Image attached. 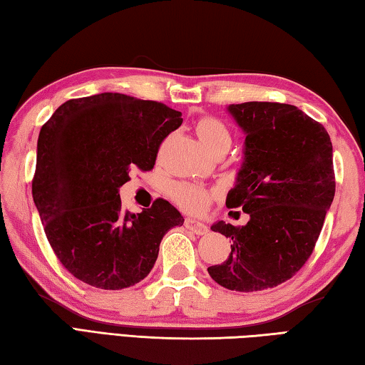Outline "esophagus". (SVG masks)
Returning a JSON list of instances; mask_svg holds the SVG:
<instances>
[{
    "label": "esophagus",
    "instance_id": "esophagus-1",
    "mask_svg": "<svg viewBox=\"0 0 365 365\" xmlns=\"http://www.w3.org/2000/svg\"><path fill=\"white\" fill-rule=\"evenodd\" d=\"M183 225H185V227H187V230L192 231L197 235H204V234L209 232V227H207L202 223H199V221H196V220H192V218H185Z\"/></svg>",
    "mask_w": 365,
    "mask_h": 365
}]
</instances>
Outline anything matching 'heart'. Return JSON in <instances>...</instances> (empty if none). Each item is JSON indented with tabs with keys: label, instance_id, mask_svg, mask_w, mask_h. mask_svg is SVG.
<instances>
[{
	"label": "heart",
	"instance_id": "obj_1",
	"mask_svg": "<svg viewBox=\"0 0 365 365\" xmlns=\"http://www.w3.org/2000/svg\"><path fill=\"white\" fill-rule=\"evenodd\" d=\"M196 133L205 147L212 153H217L220 150H227L231 147V133L227 126L217 117H202L197 121ZM170 196L174 201L187 212H202L212 197V191L205 190L199 185L192 183H175L170 188Z\"/></svg>",
	"mask_w": 365,
	"mask_h": 365
}]
</instances>
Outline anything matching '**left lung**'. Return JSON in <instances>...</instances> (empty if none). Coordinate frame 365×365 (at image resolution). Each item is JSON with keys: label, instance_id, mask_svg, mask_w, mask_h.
<instances>
[{"label": "left lung", "instance_id": "1", "mask_svg": "<svg viewBox=\"0 0 365 365\" xmlns=\"http://www.w3.org/2000/svg\"><path fill=\"white\" fill-rule=\"evenodd\" d=\"M245 138V161L226 205L250 215L245 226L218 221L231 253L210 277L231 291L278 287L309 261L335 195L332 142L326 128L296 106L231 104Z\"/></svg>", "mask_w": 365, "mask_h": 365}]
</instances>
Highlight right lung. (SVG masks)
Wrapping results in <instances>:
<instances>
[{"mask_svg":"<svg viewBox=\"0 0 365 365\" xmlns=\"http://www.w3.org/2000/svg\"><path fill=\"white\" fill-rule=\"evenodd\" d=\"M182 113L120 93L69 99L41 128L31 191L47 240L63 267L101 289H123L150 274L163 235L183 217L166 199L131 213L118 188L155 166Z\"/></svg>","mask_w":365,"mask_h":365,"instance_id":"1","label":"right lung"}]
</instances>
